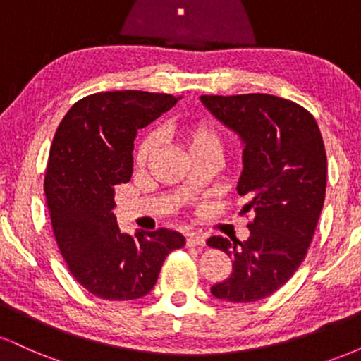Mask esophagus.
Listing matches in <instances>:
<instances>
[{"label":"esophagus","instance_id":"obj_1","mask_svg":"<svg viewBox=\"0 0 361 361\" xmlns=\"http://www.w3.org/2000/svg\"><path fill=\"white\" fill-rule=\"evenodd\" d=\"M186 244H188V246H204L205 238L197 233H192L186 235Z\"/></svg>","mask_w":361,"mask_h":361}]
</instances>
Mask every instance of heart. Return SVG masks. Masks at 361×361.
I'll list each match as a JSON object with an SVG mask.
<instances>
[{
    "label": "heart",
    "instance_id": "1",
    "mask_svg": "<svg viewBox=\"0 0 361 361\" xmlns=\"http://www.w3.org/2000/svg\"><path fill=\"white\" fill-rule=\"evenodd\" d=\"M178 137H180L183 146L186 147L190 156L197 154V152L207 151V149H219L221 151V139H219L217 132L214 127H210L205 122H193V123H185L178 128ZM157 147V134L151 132L146 137L142 139L140 146L137 149V161L139 166H144L151 156L154 154Z\"/></svg>",
    "mask_w": 361,
    "mask_h": 361
}]
</instances>
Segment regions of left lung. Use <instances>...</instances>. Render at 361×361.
Wrapping results in <instances>:
<instances>
[{
  "label": "left lung",
  "instance_id": "8db88e82",
  "mask_svg": "<svg viewBox=\"0 0 361 361\" xmlns=\"http://www.w3.org/2000/svg\"><path fill=\"white\" fill-rule=\"evenodd\" d=\"M205 109L244 144L238 193L255 210L247 241L214 235L207 244L233 258V273L210 292L227 302L271 295L304 261L326 197L327 159L316 118L304 106L250 93L204 94Z\"/></svg>",
  "mask_w": 361,
  "mask_h": 361
}]
</instances>
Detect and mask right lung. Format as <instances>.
<instances>
[{"mask_svg":"<svg viewBox=\"0 0 361 361\" xmlns=\"http://www.w3.org/2000/svg\"><path fill=\"white\" fill-rule=\"evenodd\" d=\"M176 102L135 90L94 93L74 103L54 135L44 181L54 235L74 280L100 299L147 295L166 256L185 246L169 229L123 234L111 212L115 186L132 176L137 130Z\"/></svg>","mask_w":361,"mask_h":361,"instance_id":"add662e5","label":"right lung"}]
</instances>
